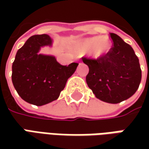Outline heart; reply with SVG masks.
<instances>
[{
  "instance_id": "1",
  "label": "heart",
  "mask_w": 149,
  "mask_h": 149,
  "mask_svg": "<svg viewBox=\"0 0 149 149\" xmlns=\"http://www.w3.org/2000/svg\"><path fill=\"white\" fill-rule=\"evenodd\" d=\"M111 47L110 40L107 37L94 36L86 38L80 41L79 48L81 51H89L94 57H100L105 54Z\"/></svg>"
}]
</instances>
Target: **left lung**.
I'll return each instance as SVG.
<instances>
[{
  "instance_id": "obj_1",
  "label": "left lung",
  "mask_w": 149,
  "mask_h": 149,
  "mask_svg": "<svg viewBox=\"0 0 149 149\" xmlns=\"http://www.w3.org/2000/svg\"><path fill=\"white\" fill-rule=\"evenodd\" d=\"M113 45L97 60L82 58L89 66L86 82L95 97L109 104H118L135 94L140 84L142 71L134 50L114 33Z\"/></svg>"
}]
</instances>
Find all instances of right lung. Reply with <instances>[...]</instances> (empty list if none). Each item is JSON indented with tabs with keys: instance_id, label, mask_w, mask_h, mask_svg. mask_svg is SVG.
Wrapping results in <instances>:
<instances>
[{
	"instance_id": "1",
	"label": "right lung",
	"mask_w": 149,
	"mask_h": 149,
	"mask_svg": "<svg viewBox=\"0 0 149 149\" xmlns=\"http://www.w3.org/2000/svg\"><path fill=\"white\" fill-rule=\"evenodd\" d=\"M51 46L48 35L30 37L18 49L12 64V83L20 98L29 104L41 106L57 100L78 63L62 65L53 55L40 54L41 47Z\"/></svg>"
}]
</instances>
